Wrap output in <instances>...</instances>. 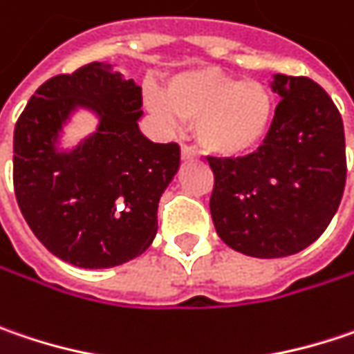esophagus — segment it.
Here are the masks:
<instances>
[{
  "mask_svg": "<svg viewBox=\"0 0 354 354\" xmlns=\"http://www.w3.org/2000/svg\"><path fill=\"white\" fill-rule=\"evenodd\" d=\"M199 155H197V151L193 149V147H187V145H183L181 147V159L183 161H195Z\"/></svg>",
  "mask_w": 354,
  "mask_h": 354,
  "instance_id": "obj_1",
  "label": "esophagus"
}]
</instances>
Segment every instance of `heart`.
I'll return each mask as SVG.
<instances>
[{"instance_id":"obj_1","label":"heart","mask_w":354,"mask_h":354,"mask_svg":"<svg viewBox=\"0 0 354 354\" xmlns=\"http://www.w3.org/2000/svg\"><path fill=\"white\" fill-rule=\"evenodd\" d=\"M147 106L167 120L195 122L201 147L219 157H240L256 149L270 129L274 100L256 80H240L214 68L171 76L165 90L147 88Z\"/></svg>"}]
</instances>
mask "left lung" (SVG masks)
<instances>
[{
    "label": "left lung",
    "mask_w": 354,
    "mask_h": 354,
    "mask_svg": "<svg viewBox=\"0 0 354 354\" xmlns=\"http://www.w3.org/2000/svg\"><path fill=\"white\" fill-rule=\"evenodd\" d=\"M282 98L260 149L207 157L217 236L252 258L298 254L328 227L346 181L344 129L330 96L304 76L274 74Z\"/></svg>",
    "instance_id": "left-lung-1"
}]
</instances>
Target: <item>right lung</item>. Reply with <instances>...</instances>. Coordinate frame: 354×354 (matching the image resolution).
<instances>
[{
    "instance_id": "1",
    "label": "right lung",
    "mask_w": 354,
    "mask_h": 354,
    "mask_svg": "<svg viewBox=\"0 0 354 354\" xmlns=\"http://www.w3.org/2000/svg\"><path fill=\"white\" fill-rule=\"evenodd\" d=\"M142 96L113 64L92 62L46 80L13 131L15 199L54 256L78 268H113L157 236L159 199L179 171V145L139 131ZM90 110L94 133L59 147L71 114Z\"/></svg>"
}]
</instances>
